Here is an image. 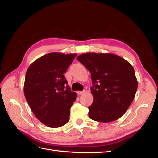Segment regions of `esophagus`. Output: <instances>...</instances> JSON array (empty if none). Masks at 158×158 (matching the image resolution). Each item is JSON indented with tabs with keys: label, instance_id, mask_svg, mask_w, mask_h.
Masks as SVG:
<instances>
[{
	"label": "esophagus",
	"instance_id": "1",
	"mask_svg": "<svg viewBox=\"0 0 158 158\" xmlns=\"http://www.w3.org/2000/svg\"><path fill=\"white\" fill-rule=\"evenodd\" d=\"M77 93V94H78V95H81V94H83V93H84V91H81V92L78 91Z\"/></svg>",
	"mask_w": 158,
	"mask_h": 158
}]
</instances>
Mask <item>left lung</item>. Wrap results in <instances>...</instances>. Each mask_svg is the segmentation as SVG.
I'll list each match as a JSON object with an SVG mask.
<instances>
[{
  "label": "left lung",
  "mask_w": 158,
  "mask_h": 158,
  "mask_svg": "<svg viewBox=\"0 0 158 158\" xmlns=\"http://www.w3.org/2000/svg\"><path fill=\"white\" fill-rule=\"evenodd\" d=\"M77 60L91 73L94 100L88 107L89 118L104 123L119 119L132 102L138 88L133 66L110 53H85Z\"/></svg>",
  "instance_id": "left-lung-1"
}]
</instances>
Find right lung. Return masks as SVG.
Wrapping results in <instances>:
<instances>
[{"mask_svg": "<svg viewBox=\"0 0 158 158\" xmlns=\"http://www.w3.org/2000/svg\"><path fill=\"white\" fill-rule=\"evenodd\" d=\"M77 53H49L32 62L26 71L23 92L34 115L49 127L69 122L77 94L70 91L64 74Z\"/></svg>", "mask_w": 158, "mask_h": 158, "instance_id": "obj_1", "label": "right lung"}]
</instances>
